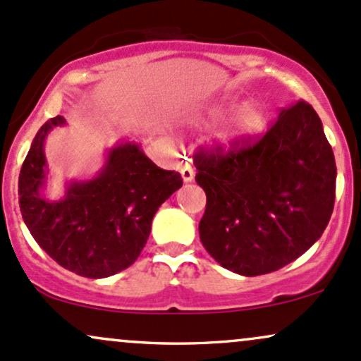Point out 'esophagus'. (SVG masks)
Returning <instances> with one entry per match:
<instances>
[{"label": "esophagus", "mask_w": 361, "mask_h": 361, "mask_svg": "<svg viewBox=\"0 0 361 361\" xmlns=\"http://www.w3.org/2000/svg\"><path fill=\"white\" fill-rule=\"evenodd\" d=\"M180 173H181V178H183L185 183H190V181H193V178H195V169H193L192 163H190V161H186L183 166H181Z\"/></svg>", "instance_id": "obj_1"}]
</instances>
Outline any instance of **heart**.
Wrapping results in <instances>:
<instances>
[{"mask_svg": "<svg viewBox=\"0 0 361 361\" xmlns=\"http://www.w3.org/2000/svg\"><path fill=\"white\" fill-rule=\"evenodd\" d=\"M233 106V103L227 102L224 105L217 106V109L210 110L209 117L207 118H195L193 126L202 127L205 126L207 120H217L221 118L227 110ZM268 126V109L263 102L258 100H250L243 103L238 110L234 111V115L231 117L227 127L224 128L222 134L219 135V144L231 151V149L244 146V144L252 142L258 137L263 135V132L267 130Z\"/></svg>", "mask_w": 361, "mask_h": 361, "instance_id": "obj_1", "label": "heart"}]
</instances>
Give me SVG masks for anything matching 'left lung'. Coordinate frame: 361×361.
I'll return each instance as SVG.
<instances>
[{
    "label": "left lung",
    "instance_id": "left-lung-1",
    "mask_svg": "<svg viewBox=\"0 0 361 361\" xmlns=\"http://www.w3.org/2000/svg\"><path fill=\"white\" fill-rule=\"evenodd\" d=\"M207 195L198 233L227 270L256 276L299 258L324 233L336 197V161L316 110L281 109L256 142L197 156Z\"/></svg>",
    "mask_w": 361,
    "mask_h": 361
}]
</instances>
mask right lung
<instances>
[{
    "mask_svg": "<svg viewBox=\"0 0 361 361\" xmlns=\"http://www.w3.org/2000/svg\"><path fill=\"white\" fill-rule=\"evenodd\" d=\"M57 115L32 140L18 178V202L28 231L54 261L86 279L126 270L146 246L152 217L183 185L180 173L157 168L140 144L122 140L109 149L97 176L66 185L61 200H49L44 142Z\"/></svg>",
    "mask_w": 361,
    "mask_h": 361,
    "instance_id": "right-lung-1",
    "label": "right lung"
}]
</instances>
